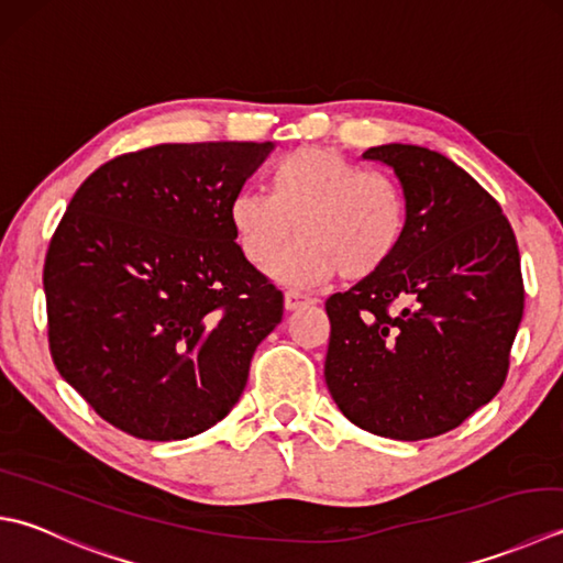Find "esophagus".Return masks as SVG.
I'll return each mask as SVG.
<instances>
[{
  "label": "esophagus",
  "mask_w": 563,
  "mask_h": 563,
  "mask_svg": "<svg viewBox=\"0 0 563 563\" xmlns=\"http://www.w3.org/2000/svg\"><path fill=\"white\" fill-rule=\"evenodd\" d=\"M307 302H312V297H307V295H302V292H295V290L285 292V310H288V312L297 310V307H302V305H307Z\"/></svg>",
  "instance_id": "1"
}]
</instances>
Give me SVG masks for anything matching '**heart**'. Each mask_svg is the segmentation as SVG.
Returning <instances> with one entry per match:
<instances>
[{"label": "heart", "instance_id": "1", "mask_svg": "<svg viewBox=\"0 0 563 563\" xmlns=\"http://www.w3.org/2000/svg\"><path fill=\"white\" fill-rule=\"evenodd\" d=\"M271 195L241 190L229 205L236 244L253 266L295 288L341 273L363 280L380 273L407 234L402 187L322 146L297 148L273 165Z\"/></svg>", "mask_w": 563, "mask_h": 563}]
</instances>
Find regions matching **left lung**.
<instances>
[{
	"label": "left lung",
	"instance_id": "8db88e82",
	"mask_svg": "<svg viewBox=\"0 0 563 563\" xmlns=\"http://www.w3.org/2000/svg\"><path fill=\"white\" fill-rule=\"evenodd\" d=\"M395 173L407 234L380 273L327 300L324 380L346 420L420 442L488 405L522 322L520 251L500 205L437 151L363 153Z\"/></svg>",
	"mask_w": 563,
	"mask_h": 563
}]
</instances>
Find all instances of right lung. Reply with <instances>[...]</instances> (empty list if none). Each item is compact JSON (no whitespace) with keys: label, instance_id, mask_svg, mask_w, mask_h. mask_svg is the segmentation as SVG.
Instances as JSON below:
<instances>
[{"label":"right lung","instance_id":"add662e5","mask_svg":"<svg viewBox=\"0 0 563 563\" xmlns=\"http://www.w3.org/2000/svg\"><path fill=\"white\" fill-rule=\"evenodd\" d=\"M273 143H161L104 163L65 209L43 290L55 368L131 437L214 427L246 388L283 292L241 253L229 205Z\"/></svg>","mask_w":563,"mask_h":563}]
</instances>
